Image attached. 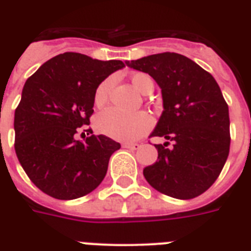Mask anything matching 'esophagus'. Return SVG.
Returning <instances> with one entry per match:
<instances>
[{
  "label": "esophagus",
  "mask_w": 251,
  "mask_h": 251,
  "mask_svg": "<svg viewBox=\"0 0 251 251\" xmlns=\"http://www.w3.org/2000/svg\"><path fill=\"white\" fill-rule=\"evenodd\" d=\"M122 146H124L125 149H130V150L139 149V145H138V143H131V142H126V143H124Z\"/></svg>",
  "instance_id": "obj_1"
}]
</instances>
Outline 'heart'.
Segmentation results:
<instances>
[{
    "mask_svg": "<svg viewBox=\"0 0 251 251\" xmlns=\"http://www.w3.org/2000/svg\"><path fill=\"white\" fill-rule=\"evenodd\" d=\"M130 82L141 94H149L153 88V80L146 73H134L130 75ZM112 79L102 80L95 91V104L102 105L108 100ZM151 117L145 112L125 113L116 108H106L96 116L95 126L100 133L121 141H133L142 137L151 127Z\"/></svg>",
    "mask_w": 251,
    "mask_h": 251,
    "instance_id": "heart-1",
    "label": "heart"
}]
</instances>
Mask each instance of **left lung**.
Segmentation results:
<instances>
[{
	"instance_id": "1",
	"label": "left lung",
	"mask_w": 251,
	"mask_h": 251,
	"mask_svg": "<svg viewBox=\"0 0 251 251\" xmlns=\"http://www.w3.org/2000/svg\"><path fill=\"white\" fill-rule=\"evenodd\" d=\"M126 65L152 76L163 96L164 110L150 137L167 142L155 145L157 161L143 169L145 178L173 198L198 197L216 181L229 155V110L220 87L178 53H157Z\"/></svg>"
}]
</instances>
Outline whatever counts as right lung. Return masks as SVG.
I'll list each match as a JSON object with an SVG mask.
<instances>
[{
  "instance_id": "right-lung-1",
  "label": "right lung",
  "mask_w": 251,
  "mask_h": 251,
  "mask_svg": "<svg viewBox=\"0 0 251 251\" xmlns=\"http://www.w3.org/2000/svg\"><path fill=\"white\" fill-rule=\"evenodd\" d=\"M124 66L118 60L66 52L27 79L14 116V147L22 168L45 194L80 198L104 179L110 156L121 145L91 129L84 141H76L75 134L90 125L99 84Z\"/></svg>"
}]
</instances>
